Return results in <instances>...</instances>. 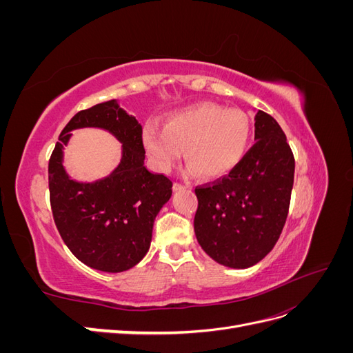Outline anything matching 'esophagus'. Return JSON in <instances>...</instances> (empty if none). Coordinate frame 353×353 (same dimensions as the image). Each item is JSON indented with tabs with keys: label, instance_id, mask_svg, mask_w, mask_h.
Here are the masks:
<instances>
[{
	"label": "esophagus",
	"instance_id": "1",
	"mask_svg": "<svg viewBox=\"0 0 353 353\" xmlns=\"http://www.w3.org/2000/svg\"><path fill=\"white\" fill-rule=\"evenodd\" d=\"M183 188H184V185H183V184H179V183H175V184H174V191L183 190Z\"/></svg>",
	"mask_w": 353,
	"mask_h": 353
}]
</instances>
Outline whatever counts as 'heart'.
I'll return each mask as SVG.
<instances>
[{"mask_svg": "<svg viewBox=\"0 0 353 353\" xmlns=\"http://www.w3.org/2000/svg\"><path fill=\"white\" fill-rule=\"evenodd\" d=\"M252 132L245 112L200 103L170 113L163 128L148 123L144 145L159 170L172 168L184 148L187 172L215 181L230 175L243 162Z\"/></svg>", "mask_w": 353, "mask_h": 353, "instance_id": "obj_1", "label": "heart"}]
</instances>
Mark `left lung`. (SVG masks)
Listing matches in <instances>:
<instances>
[{"mask_svg":"<svg viewBox=\"0 0 353 353\" xmlns=\"http://www.w3.org/2000/svg\"><path fill=\"white\" fill-rule=\"evenodd\" d=\"M254 140L230 175L194 190L197 241L228 268L262 261L280 239L290 206L294 157L279 122L262 110L254 116Z\"/></svg>","mask_w":353,"mask_h":353,"instance_id":"8db88e82","label":"left lung"}]
</instances>
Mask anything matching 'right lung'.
Returning a JSON list of instances; mask_svg holds the SVG:
<instances>
[{
  "instance_id": "right-lung-1",
  "label": "right lung",
  "mask_w": 353,
  "mask_h": 353,
  "mask_svg": "<svg viewBox=\"0 0 353 353\" xmlns=\"http://www.w3.org/2000/svg\"><path fill=\"white\" fill-rule=\"evenodd\" d=\"M101 127L123 143L121 163L109 176L78 183L62 166L70 131ZM143 126L116 100L74 114L59 137L48 163L50 203L60 236L77 258L103 272H122L150 249L153 223L172 196V181L144 166Z\"/></svg>"
}]
</instances>
